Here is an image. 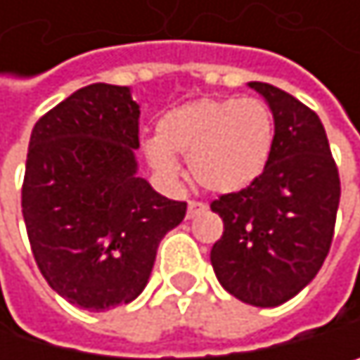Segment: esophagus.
I'll return each mask as SVG.
<instances>
[{
	"label": "esophagus",
	"instance_id": "esophagus-1",
	"mask_svg": "<svg viewBox=\"0 0 360 360\" xmlns=\"http://www.w3.org/2000/svg\"><path fill=\"white\" fill-rule=\"evenodd\" d=\"M205 210H207V205H202V202H198V200H190V202H188V218H194V216L202 214Z\"/></svg>",
	"mask_w": 360,
	"mask_h": 360
}]
</instances>
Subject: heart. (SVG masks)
<instances>
[{
  "label": "heart",
  "instance_id": "obj_1",
  "mask_svg": "<svg viewBox=\"0 0 360 360\" xmlns=\"http://www.w3.org/2000/svg\"><path fill=\"white\" fill-rule=\"evenodd\" d=\"M274 146V118L257 99H196L158 122L144 153L162 181L176 184L184 158L194 181L214 194H238L266 170Z\"/></svg>",
  "mask_w": 360,
  "mask_h": 360
}]
</instances>
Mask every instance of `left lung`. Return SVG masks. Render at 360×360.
<instances>
[{
    "label": "left lung",
    "mask_w": 360,
    "mask_h": 360,
    "mask_svg": "<svg viewBox=\"0 0 360 360\" xmlns=\"http://www.w3.org/2000/svg\"><path fill=\"white\" fill-rule=\"evenodd\" d=\"M248 86L272 112L274 146L252 186L212 202L224 222L212 266L231 296L266 309L292 300L320 272L341 186L320 116L281 88Z\"/></svg>",
    "instance_id": "1"
}]
</instances>
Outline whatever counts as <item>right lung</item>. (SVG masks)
<instances>
[{
    "mask_svg": "<svg viewBox=\"0 0 360 360\" xmlns=\"http://www.w3.org/2000/svg\"><path fill=\"white\" fill-rule=\"evenodd\" d=\"M138 118L129 86L90 84L30 136L21 207L34 259L56 294L94 313L142 294L188 210L138 174Z\"/></svg>",
    "mask_w": 360,
    "mask_h": 360,
    "instance_id": "right-lung-1",
    "label": "right lung"
}]
</instances>
